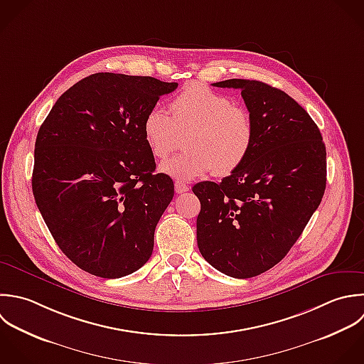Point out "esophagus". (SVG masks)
Instances as JSON below:
<instances>
[{
    "label": "esophagus",
    "mask_w": 364,
    "mask_h": 364,
    "mask_svg": "<svg viewBox=\"0 0 364 364\" xmlns=\"http://www.w3.org/2000/svg\"><path fill=\"white\" fill-rule=\"evenodd\" d=\"M174 188H176V193L177 194H183V193H187L188 191V186L183 181H176L174 184Z\"/></svg>",
    "instance_id": "1"
}]
</instances>
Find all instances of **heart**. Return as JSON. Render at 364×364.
<instances>
[{
  "label": "heart",
  "mask_w": 364,
  "mask_h": 364,
  "mask_svg": "<svg viewBox=\"0 0 364 364\" xmlns=\"http://www.w3.org/2000/svg\"><path fill=\"white\" fill-rule=\"evenodd\" d=\"M171 116L159 107L143 120L144 140L156 159H167L181 144V154L160 166L178 180H193L207 173L228 176L248 159L255 139L248 110L203 83H190L170 103Z\"/></svg>",
  "instance_id": "heart-1"
}]
</instances>
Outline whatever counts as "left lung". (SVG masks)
Listing matches in <instances>:
<instances>
[{
    "label": "left lung",
    "instance_id": "left-lung-1",
    "mask_svg": "<svg viewBox=\"0 0 364 364\" xmlns=\"http://www.w3.org/2000/svg\"><path fill=\"white\" fill-rule=\"evenodd\" d=\"M213 85L241 90L255 139L231 176L193 187L201 203L197 244L215 269L247 279L282 261L319 207L326 147L309 113L284 90L248 79Z\"/></svg>",
    "mask_w": 364,
    "mask_h": 364
}]
</instances>
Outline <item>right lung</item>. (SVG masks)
Masks as SVG:
<instances>
[{"instance_id": "right-lung-1", "label": "right lung", "mask_w": 364, "mask_h": 364, "mask_svg": "<svg viewBox=\"0 0 364 364\" xmlns=\"http://www.w3.org/2000/svg\"><path fill=\"white\" fill-rule=\"evenodd\" d=\"M177 86L151 76L93 73L56 100L38 130L35 203L60 251L95 277L130 275L151 257L174 184L154 174L143 120Z\"/></svg>"}]
</instances>
